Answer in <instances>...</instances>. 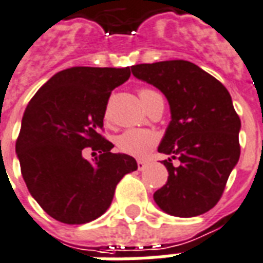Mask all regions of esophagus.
Wrapping results in <instances>:
<instances>
[{
	"label": "esophagus",
	"instance_id": "esophagus-1",
	"mask_svg": "<svg viewBox=\"0 0 263 263\" xmlns=\"http://www.w3.org/2000/svg\"><path fill=\"white\" fill-rule=\"evenodd\" d=\"M146 166H147V161H144V160L138 161V169H139V171H143Z\"/></svg>",
	"mask_w": 263,
	"mask_h": 263
}]
</instances>
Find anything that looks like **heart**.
I'll use <instances>...</instances> for the list:
<instances>
[{"instance_id":"heart-1","label":"heart","mask_w":263,"mask_h":263,"mask_svg":"<svg viewBox=\"0 0 263 263\" xmlns=\"http://www.w3.org/2000/svg\"><path fill=\"white\" fill-rule=\"evenodd\" d=\"M139 97L146 109L157 99H162V97L157 91L147 87L140 88ZM157 140H158V138L152 131L128 129L116 138V146L124 154H129V156L134 157H144L147 156L150 150L156 146Z\"/></svg>"}]
</instances>
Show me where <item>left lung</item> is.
<instances>
[{"label": "left lung", "instance_id": "obj_1", "mask_svg": "<svg viewBox=\"0 0 263 263\" xmlns=\"http://www.w3.org/2000/svg\"><path fill=\"white\" fill-rule=\"evenodd\" d=\"M131 69L164 92L172 111L158 147L171 156L164 161L169 176L154 192L156 203L176 217L209 212L221 199L240 157L241 124L231 94L220 80L184 60L138 64Z\"/></svg>", "mask_w": 263, "mask_h": 263}]
</instances>
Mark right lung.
<instances>
[{
    "label": "right lung",
    "mask_w": 263,
    "mask_h": 263,
    "mask_svg": "<svg viewBox=\"0 0 263 263\" xmlns=\"http://www.w3.org/2000/svg\"><path fill=\"white\" fill-rule=\"evenodd\" d=\"M131 76L129 67H72L47 80L27 105L16 140L22 176L39 206L69 225L98 218L116 185L138 169L135 158L111 153L102 135L111 90ZM88 149L99 156L84 158Z\"/></svg>",
    "instance_id": "obj_1"
}]
</instances>
